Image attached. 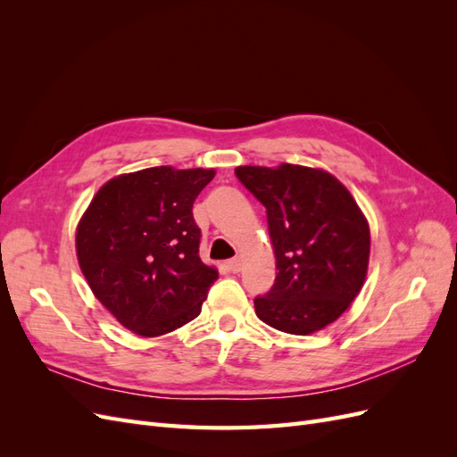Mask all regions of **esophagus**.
I'll list each match as a JSON object with an SVG mask.
<instances>
[{
    "instance_id": "1",
    "label": "esophagus",
    "mask_w": 457,
    "mask_h": 457,
    "mask_svg": "<svg viewBox=\"0 0 457 457\" xmlns=\"http://www.w3.org/2000/svg\"><path fill=\"white\" fill-rule=\"evenodd\" d=\"M227 269L230 270V272H240L242 270V259L240 257H234V259H228L227 261Z\"/></svg>"
}]
</instances>
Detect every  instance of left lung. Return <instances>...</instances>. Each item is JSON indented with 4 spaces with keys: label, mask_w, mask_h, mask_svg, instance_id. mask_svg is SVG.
I'll list each match as a JSON object with an SVG mask.
<instances>
[{
    "label": "left lung",
    "mask_w": 457,
    "mask_h": 457,
    "mask_svg": "<svg viewBox=\"0 0 457 457\" xmlns=\"http://www.w3.org/2000/svg\"><path fill=\"white\" fill-rule=\"evenodd\" d=\"M240 183L267 207L276 257L270 292L255 314L274 329L309 336L349 309L370 261V227L334 175L305 165H240Z\"/></svg>",
    "instance_id": "1"
}]
</instances>
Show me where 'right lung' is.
Returning <instances> with one entry per match:
<instances>
[{
	"instance_id": "1",
	"label": "right lung",
	"mask_w": 457,
	"mask_h": 457,
	"mask_svg": "<svg viewBox=\"0 0 457 457\" xmlns=\"http://www.w3.org/2000/svg\"><path fill=\"white\" fill-rule=\"evenodd\" d=\"M213 177V170L170 165L120 175L79 219V269L95 297L137 336H163L195 320L219 278L200 259L192 215Z\"/></svg>"
}]
</instances>
